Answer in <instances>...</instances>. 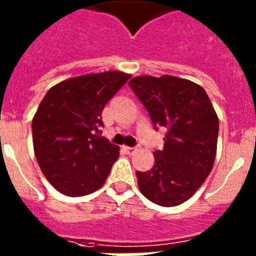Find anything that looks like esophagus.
Segmentation results:
<instances>
[{"mask_svg":"<svg viewBox=\"0 0 256 256\" xmlns=\"http://www.w3.org/2000/svg\"><path fill=\"white\" fill-rule=\"evenodd\" d=\"M122 150H126V154H128V155H132V154L136 152V148H134V146H122Z\"/></svg>","mask_w":256,"mask_h":256,"instance_id":"1","label":"esophagus"}]
</instances>
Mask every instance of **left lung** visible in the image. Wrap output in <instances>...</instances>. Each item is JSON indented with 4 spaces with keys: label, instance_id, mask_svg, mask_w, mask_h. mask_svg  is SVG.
Masks as SVG:
<instances>
[{
    "label": "left lung",
    "instance_id": "left-lung-1",
    "mask_svg": "<svg viewBox=\"0 0 256 256\" xmlns=\"http://www.w3.org/2000/svg\"><path fill=\"white\" fill-rule=\"evenodd\" d=\"M150 120L168 130L155 166L136 172L138 190L152 203L179 206L204 183L216 156L219 118L200 85L164 74L138 76L130 81Z\"/></svg>",
    "mask_w": 256,
    "mask_h": 256
}]
</instances>
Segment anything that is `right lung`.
Instances as JSON below:
<instances>
[{
    "mask_svg": "<svg viewBox=\"0 0 256 256\" xmlns=\"http://www.w3.org/2000/svg\"><path fill=\"white\" fill-rule=\"evenodd\" d=\"M130 77L118 70L72 77L41 101L32 122L34 155L62 195H89L106 183L120 148L100 136L101 112Z\"/></svg>",
    "mask_w": 256,
    "mask_h": 256,
    "instance_id": "1",
    "label": "right lung"
}]
</instances>
